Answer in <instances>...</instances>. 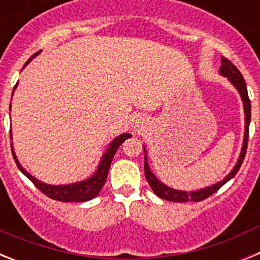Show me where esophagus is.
Here are the masks:
<instances>
[{"mask_svg": "<svg viewBox=\"0 0 260 260\" xmlns=\"http://www.w3.org/2000/svg\"><path fill=\"white\" fill-rule=\"evenodd\" d=\"M143 118L142 117H139V118L135 119V123H134V128L137 130V132H139V130H142V128L144 127L143 126Z\"/></svg>", "mask_w": 260, "mask_h": 260, "instance_id": "34e87169", "label": "esophagus"}]
</instances>
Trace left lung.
<instances>
[{"label": "left lung", "mask_w": 260, "mask_h": 260, "mask_svg": "<svg viewBox=\"0 0 260 260\" xmlns=\"http://www.w3.org/2000/svg\"><path fill=\"white\" fill-rule=\"evenodd\" d=\"M219 73L222 77L226 78V79L233 84L234 88L237 89L243 104V112H245V133H243L242 148H241V153L240 156H238L237 162H236V165H234L233 169H232L231 173H229L228 176L225 177V178H222L221 181H219V182L213 183V185L203 187V189L201 190H195V191L176 190L173 189V187H169V186H167L165 183H162L160 180H157L155 174L151 172L150 165H148V160H147L146 147H143L144 174H146V178L147 181H148V183H150L151 189L153 190V192L157 195L158 198L165 199V201L169 202H201L203 201V199L208 198V197L212 195L213 192L217 191L222 185H225L229 180H232V178L237 174V172L240 171L241 165H242L243 162V158H245V155H246L247 141H249V126L250 119H251V104H250V99L249 95H247V87L246 83H245V79H243L242 74H241L240 70H238L229 59L225 58V57H221V66H220Z\"/></svg>", "instance_id": "1"}]
</instances>
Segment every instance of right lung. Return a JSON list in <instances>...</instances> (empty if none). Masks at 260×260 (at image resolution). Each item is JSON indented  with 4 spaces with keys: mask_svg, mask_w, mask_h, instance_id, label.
Listing matches in <instances>:
<instances>
[{
    "mask_svg": "<svg viewBox=\"0 0 260 260\" xmlns=\"http://www.w3.org/2000/svg\"><path fill=\"white\" fill-rule=\"evenodd\" d=\"M40 52L35 53V54H34V56H32L31 58L24 63L23 69L26 68L29 62L32 61V58H35ZM17 86L18 83L15 84V87H14L13 93L14 91H15V88H17ZM10 109H11V104H10ZM130 137H132V135L128 134V133H123V134L114 138L113 141L109 143V146H108L104 155H103L102 158H100V162H99L98 169L95 171V173H93L91 177H88L87 180L79 181V182H74V183H69V185H49V183L41 182V181H39L38 178H35L32 174H29L28 172H27L22 165H20V162L18 161L17 155H15V152H14L13 142H11V152H13L14 160H15V162H17L19 171L22 172V173L24 174V176H26L27 178H28V180L31 181V182L34 183L39 190H40L41 192H44L47 197L59 202H87L93 199L95 197H98V194L100 192L102 187L104 186L105 181H107L108 172H109V168H110V162H112V160H113L114 155H116L117 150H118V147ZM10 139L13 141L11 132H10Z\"/></svg>",
    "mask_w": 260,
    "mask_h": 260,
    "instance_id": "1",
    "label": "right lung"
}]
</instances>
